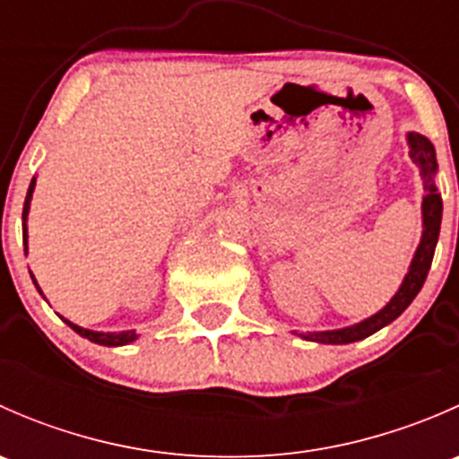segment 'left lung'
Here are the masks:
<instances>
[{
	"mask_svg": "<svg viewBox=\"0 0 459 459\" xmlns=\"http://www.w3.org/2000/svg\"><path fill=\"white\" fill-rule=\"evenodd\" d=\"M409 155L411 160L418 164L420 175L424 179V197H422V239L415 251L413 262H411L409 273H406L404 281H402L400 290L393 295L391 302L375 316L367 317L364 322L353 324V326L337 328V331H317V333H304V340L319 342V344H351V342L364 340V337L373 335L379 328L391 324L402 313L409 308L415 295L424 286V280L429 275L430 262H433L435 247H437L439 238V224H442V197H439L437 188H435V173H437V160H435V148L427 137L420 133H409Z\"/></svg>",
	"mask_w": 459,
	"mask_h": 459,
	"instance_id": "left-lung-1",
	"label": "left lung"
}]
</instances>
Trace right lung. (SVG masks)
<instances>
[{
	"label": "right lung",
	"instance_id": "obj_1",
	"mask_svg": "<svg viewBox=\"0 0 459 459\" xmlns=\"http://www.w3.org/2000/svg\"><path fill=\"white\" fill-rule=\"evenodd\" d=\"M32 191H35V178H32L30 186H29V193H26V202H24V212H22V220H24V247L26 242H29V235H26V217H29V208H30V200H32ZM26 251H29V247H26ZM32 277V273H30ZM32 284L37 286V280L32 277ZM37 290L41 293V289L37 286ZM64 319V317H62ZM64 322L68 324V326L73 328L75 333H80L82 337H86V340L95 342V344H101V346H124V344H131L133 340H137V333L135 331H122V333H97V331H88V328H82L77 326V324L68 322V319H64Z\"/></svg>",
	"mask_w": 459,
	"mask_h": 459
}]
</instances>
